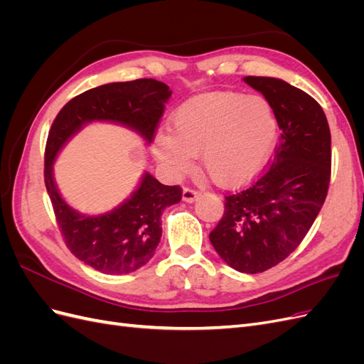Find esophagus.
<instances>
[{
  "label": "esophagus",
  "mask_w": 364,
  "mask_h": 364,
  "mask_svg": "<svg viewBox=\"0 0 364 364\" xmlns=\"http://www.w3.org/2000/svg\"><path fill=\"white\" fill-rule=\"evenodd\" d=\"M197 197H199V193L191 190V188H183L182 191V200L186 203H193L197 200Z\"/></svg>",
  "instance_id": "1"
}]
</instances>
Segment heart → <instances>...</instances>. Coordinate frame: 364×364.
I'll return each instance as SVG.
<instances>
[{
	"label": "heart",
	"mask_w": 364,
	"mask_h": 364,
	"mask_svg": "<svg viewBox=\"0 0 364 364\" xmlns=\"http://www.w3.org/2000/svg\"><path fill=\"white\" fill-rule=\"evenodd\" d=\"M278 118L264 97L241 92L202 94L171 115V134L153 141L156 158L181 174L199 155L203 173L215 185L235 188L266 167L278 139Z\"/></svg>",
	"instance_id": "obj_1"
}]
</instances>
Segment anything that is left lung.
Segmentation results:
<instances>
[{"instance_id":"left-lung-1","label":"left lung","mask_w":364,"mask_h":364,"mask_svg":"<svg viewBox=\"0 0 364 364\" xmlns=\"http://www.w3.org/2000/svg\"><path fill=\"white\" fill-rule=\"evenodd\" d=\"M272 105L281 130L274 158L247 190L226 196L225 214L209 240L228 266L261 273L301 245L326 199L331 134L311 95L274 77L243 79Z\"/></svg>"}]
</instances>
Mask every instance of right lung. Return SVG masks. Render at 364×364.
I'll use <instances>...</instances> for the list:
<instances>
[{
	"instance_id": "right-lung-1",
	"label": "right lung",
	"mask_w": 364,
	"mask_h": 364,
	"mask_svg": "<svg viewBox=\"0 0 364 364\" xmlns=\"http://www.w3.org/2000/svg\"><path fill=\"white\" fill-rule=\"evenodd\" d=\"M170 95V87L155 79L97 86L65 105L48 132L43 176L60 232L73 255L102 273L126 274L146 266L161 241L162 211L181 202V186L162 185L146 171L123 203L100 215H86L60 196L53 176L54 159L92 121L123 124L149 144Z\"/></svg>"
}]
</instances>
